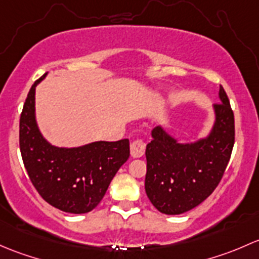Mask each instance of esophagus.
<instances>
[{"label":"esophagus","mask_w":259,"mask_h":259,"mask_svg":"<svg viewBox=\"0 0 259 259\" xmlns=\"http://www.w3.org/2000/svg\"><path fill=\"white\" fill-rule=\"evenodd\" d=\"M146 152V142L143 138H136L135 141H132L131 143V156L133 158H138V157H142Z\"/></svg>","instance_id":"34e87169"}]
</instances>
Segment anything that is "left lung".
<instances>
[{
  "mask_svg": "<svg viewBox=\"0 0 259 259\" xmlns=\"http://www.w3.org/2000/svg\"><path fill=\"white\" fill-rule=\"evenodd\" d=\"M215 103L214 128L207 140L178 145L161 127L152 131L146 148L145 188L151 203L164 214H181L194 208L222 180L234 145V114L221 86Z\"/></svg>",
  "mask_w": 259,
  "mask_h": 259,
  "instance_id": "1",
  "label": "left lung"
}]
</instances>
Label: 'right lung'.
Listing matches in <instances>:
<instances>
[{
	"label": "right lung",
	"instance_id": "add662e5",
	"mask_svg": "<svg viewBox=\"0 0 259 259\" xmlns=\"http://www.w3.org/2000/svg\"><path fill=\"white\" fill-rule=\"evenodd\" d=\"M32 84L20 117V149L32 185L51 206L63 212L87 213L102 201L112 178L128 159L130 142H95L78 148L51 146L34 119Z\"/></svg>",
	"mask_w": 259,
	"mask_h": 259
}]
</instances>
